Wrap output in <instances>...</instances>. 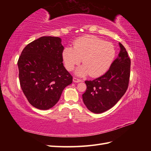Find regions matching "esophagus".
I'll return each mask as SVG.
<instances>
[{
  "label": "esophagus",
  "mask_w": 151,
  "mask_h": 151,
  "mask_svg": "<svg viewBox=\"0 0 151 151\" xmlns=\"http://www.w3.org/2000/svg\"><path fill=\"white\" fill-rule=\"evenodd\" d=\"M81 81H82L81 80L78 78H76V77H74V78H73V82H74L78 83V82H81Z\"/></svg>",
  "instance_id": "esophagus-1"
}]
</instances>
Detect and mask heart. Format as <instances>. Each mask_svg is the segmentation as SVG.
I'll return each mask as SVG.
<instances>
[{
  "label": "heart",
  "instance_id": "b5f03b06",
  "mask_svg": "<svg viewBox=\"0 0 151 151\" xmlns=\"http://www.w3.org/2000/svg\"><path fill=\"white\" fill-rule=\"evenodd\" d=\"M73 45V47H67L63 49L62 59L68 70H72L82 61L84 65L76 71L78 76L103 75L110 67L115 55L113 45L95 36L81 37Z\"/></svg>",
  "mask_w": 151,
  "mask_h": 151
}]
</instances>
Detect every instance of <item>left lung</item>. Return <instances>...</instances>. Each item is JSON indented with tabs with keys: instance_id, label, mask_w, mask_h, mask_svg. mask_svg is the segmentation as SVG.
Listing matches in <instances>:
<instances>
[{
	"instance_id": "obj_1",
	"label": "left lung",
	"mask_w": 151,
	"mask_h": 151,
	"mask_svg": "<svg viewBox=\"0 0 151 151\" xmlns=\"http://www.w3.org/2000/svg\"><path fill=\"white\" fill-rule=\"evenodd\" d=\"M120 52L104 75L93 81H86V90L82 95L89 111L101 114L111 108L123 97L129 84L130 59L121 43Z\"/></svg>"
}]
</instances>
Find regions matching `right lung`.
<instances>
[{
    "instance_id": "add662e5",
    "label": "right lung",
    "mask_w": 151,
    "mask_h": 151,
    "mask_svg": "<svg viewBox=\"0 0 151 151\" xmlns=\"http://www.w3.org/2000/svg\"><path fill=\"white\" fill-rule=\"evenodd\" d=\"M64 47L58 37L43 36L24 48L17 62L22 92L29 103L40 110L55 105L73 76L63 66Z\"/></svg>"
}]
</instances>
